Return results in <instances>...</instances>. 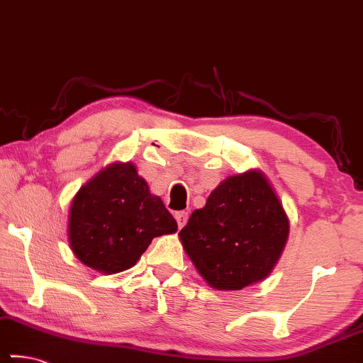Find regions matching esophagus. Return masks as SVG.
Listing matches in <instances>:
<instances>
[{"mask_svg": "<svg viewBox=\"0 0 363 363\" xmlns=\"http://www.w3.org/2000/svg\"><path fill=\"white\" fill-rule=\"evenodd\" d=\"M175 219L178 223V228H183V225H185L186 220H188V213L186 211H178V213H175Z\"/></svg>", "mask_w": 363, "mask_h": 363, "instance_id": "esophagus-1", "label": "esophagus"}]
</instances>
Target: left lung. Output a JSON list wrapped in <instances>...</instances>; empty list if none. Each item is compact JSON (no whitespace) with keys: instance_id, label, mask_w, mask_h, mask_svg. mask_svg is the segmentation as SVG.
<instances>
[{"instance_id":"obj_1","label":"left lung","mask_w":363,"mask_h":363,"mask_svg":"<svg viewBox=\"0 0 363 363\" xmlns=\"http://www.w3.org/2000/svg\"><path fill=\"white\" fill-rule=\"evenodd\" d=\"M288 233L290 220L269 178L249 170L220 182L178 235L208 285L235 291L270 275Z\"/></svg>"}]
</instances>
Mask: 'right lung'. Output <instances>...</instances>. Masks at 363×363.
Masks as SVG:
<instances>
[{
	"label": "right lung",
	"mask_w": 363,
	"mask_h": 363,
	"mask_svg": "<svg viewBox=\"0 0 363 363\" xmlns=\"http://www.w3.org/2000/svg\"><path fill=\"white\" fill-rule=\"evenodd\" d=\"M164 201L130 162L96 173L73 198L68 242L77 259L106 275L130 269L152 239L177 233Z\"/></svg>",
	"instance_id": "add662e5"
}]
</instances>
